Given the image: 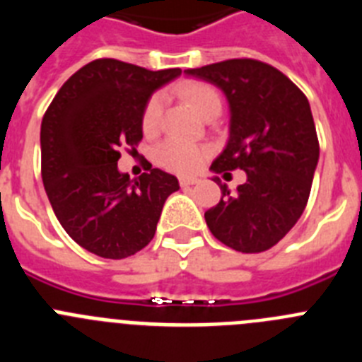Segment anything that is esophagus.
<instances>
[{
	"mask_svg": "<svg viewBox=\"0 0 362 362\" xmlns=\"http://www.w3.org/2000/svg\"><path fill=\"white\" fill-rule=\"evenodd\" d=\"M199 183V179H196V177H179V185H181V187H192V185H197Z\"/></svg>",
	"mask_w": 362,
	"mask_h": 362,
	"instance_id": "obj_1",
	"label": "esophagus"
}]
</instances>
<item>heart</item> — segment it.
Returning <instances> with one entry per match:
<instances>
[{"label": "heart", "instance_id": "1", "mask_svg": "<svg viewBox=\"0 0 362 362\" xmlns=\"http://www.w3.org/2000/svg\"><path fill=\"white\" fill-rule=\"evenodd\" d=\"M179 95L187 99L190 107L204 116L214 108H221V95L210 83L204 81H187L177 88ZM163 114V99L156 94L146 101L143 108L141 127L145 134H153L159 129ZM210 148L196 143H188L183 139H166L156 148V161L166 168V170L175 172V174H192L199 170L204 161L209 159Z\"/></svg>", "mask_w": 362, "mask_h": 362}]
</instances>
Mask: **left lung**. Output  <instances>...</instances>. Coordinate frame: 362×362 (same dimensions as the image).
<instances>
[{"instance_id":"1","label":"left lung","mask_w":362,"mask_h":362,"mask_svg":"<svg viewBox=\"0 0 362 362\" xmlns=\"http://www.w3.org/2000/svg\"><path fill=\"white\" fill-rule=\"evenodd\" d=\"M225 92L230 139L212 163L216 174L246 172V183L204 212L214 238L243 254H259L281 241L308 203L319 161L312 110L299 86L268 63L241 57L185 70Z\"/></svg>"}]
</instances>
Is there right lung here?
<instances>
[{"label":"right lung","mask_w":362,"mask_h":362,"mask_svg":"<svg viewBox=\"0 0 362 362\" xmlns=\"http://www.w3.org/2000/svg\"><path fill=\"white\" fill-rule=\"evenodd\" d=\"M181 69L148 70L112 57L86 63L54 95L41 121V177L65 232L85 250L124 259L152 241L177 179L152 168L130 181L119 150L143 139L152 92Z\"/></svg>","instance_id":"obj_1"}]
</instances>
